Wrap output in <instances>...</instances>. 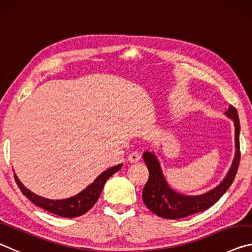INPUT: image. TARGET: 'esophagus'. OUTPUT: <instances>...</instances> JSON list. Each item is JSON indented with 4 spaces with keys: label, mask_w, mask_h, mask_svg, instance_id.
Returning a JSON list of instances; mask_svg holds the SVG:
<instances>
[{
    "label": "esophagus",
    "mask_w": 252,
    "mask_h": 252,
    "mask_svg": "<svg viewBox=\"0 0 252 252\" xmlns=\"http://www.w3.org/2000/svg\"><path fill=\"white\" fill-rule=\"evenodd\" d=\"M128 159H129V162L130 163H136V162H138L139 159H141V153H139L138 151H134V152H131V153L129 154V156H128Z\"/></svg>",
    "instance_id": "34e87169"
}]
</instances>
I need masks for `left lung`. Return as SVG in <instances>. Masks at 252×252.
<instances>
[{
  "instance_id": "obj_1",
  "label": "left lung",
  "mask_w": 252,
  "mask_h": 252,
  "mask_svg": "<svg viewBox=\"0 0 252 252\" xmlns=\"http://www.w3.org/2000/svg\"><path fill=\"white\" fill-rule=\"evenodd\" d=\"M226 115L232 118L234 124H236V158H234L232 167H231L223 182L219 187L203 195L185 196L173 191L165 181L159 164L153 153H150V152L144 153L143 158L148 168L150 175H148L147 182L143 189L142 196L146 207L156 216L166 218V219H180V218L199 213L212 207L228 191L230 185L236 179L239 164H240L241 153L240 143H239L240 122H239L238 110L233 106H231L230 109L226 111Z\"/></svg>"
}]
</instances>
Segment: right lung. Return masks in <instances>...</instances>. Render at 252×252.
I'll return each mask as SVG.
<instances>
[{"mask_svg":"<svg viewBox=\"0 0 252 252\" xmlns=\"http://www.w3.org/2000/svg\"><path fill=\"white\" fill-rule=\"evenodd\" d=\"M121 167L122 164L108 168V170L105 171L104 173H101L89 187L86 188L84 191L79 193V194L69 197V199L65 200L44 199V197L36 195L31 191H29L27 188H24L22 183L20 182L19 179L15 175L14 180L16 184H18L19 189H21L22 194L24 196H27L28 199L33 202L35 205L44 209L45 211L57 214V216L64 218H76L82 216V214L87 212L88 210L92 209L94 205L96 204L99 196L101 194L102 188H104L106 181L108 180L111 175L115 174L117 171L121 170Z\"/></svg>","mask_w":252,"mask_h":252,"instance_id":"right-lung-1","label":"right lung"}]
</instances>
